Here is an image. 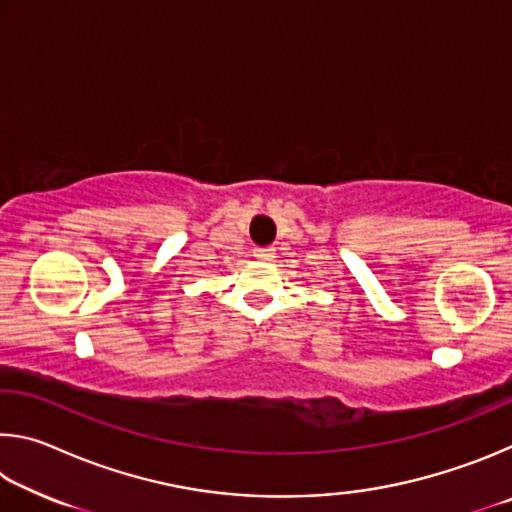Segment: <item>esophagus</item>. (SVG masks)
<instances>
[{
	"mask_svg": "<svg viewBox=\"0 0 512 512\" xmlns=\"http://www.w3.org/2000/svg\"><path fill=\"white\" fill-rule=\"evenodd\" d=\"M253 255H255V259H262V262H268V259L275 257V248H255Z\"/></svg>",
	"mask_w": 512,
	"mask_h": 512,
	"instance_id": "obj_1",
	"label": "esophagus"
}]
</instances>
